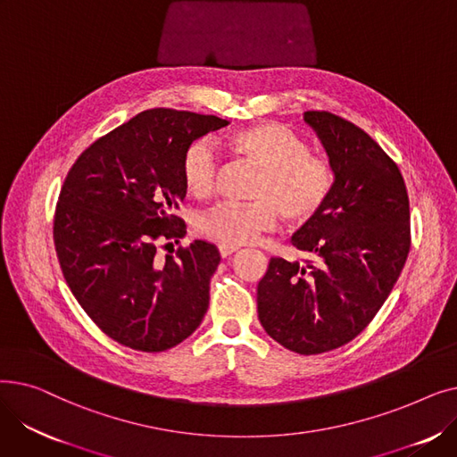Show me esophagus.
Segmentation results:
<instances>
[{"instance_id": "34e87169", "label": "esophagus", "mask_w": 457, "mask_h": 457, "mask_svg": "<svg viewBox=\"0 0 457 457\" xmlns=\"http://www.w3.org/2000/svg\"><path fill=\"white\" fill-rule=\"evenodd\" d=\"M219 250H220V255H222V257H224V259H226V257H229V255H233V253H235V252H237V250H238V248H233V246H220V248H219Z\"/></svg>"}]
</instances>
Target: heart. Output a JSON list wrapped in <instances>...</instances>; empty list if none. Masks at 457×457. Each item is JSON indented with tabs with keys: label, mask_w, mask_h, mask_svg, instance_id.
Here are the masks:
<instances>
[{
	"label": "heart",
	"mask_w": 457,
	"mask_h": 457,
	"mask_svg": "<svg viewBox=\"0 0 457 457\" xmlns=\"http://www.w3.org/2000/svg\"><path fill=\"white\" fill-rule=\"evenodd\" d=\"M229 146L261 170L250 205L220 204L198 220V231L220 246H243L276 228L279 212L287 222L305 224L324 209L333 170L326 159L311 155L309 144L293 129L259 122L229 135ZM219 157L207 142L196 140L181 161L188 195L209 198L214 192Z\"/></svg>",
	"instance_id": "heart-1"
}]
</instances>
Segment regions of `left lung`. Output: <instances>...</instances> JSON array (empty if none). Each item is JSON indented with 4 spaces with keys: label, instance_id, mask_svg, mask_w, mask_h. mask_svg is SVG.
Returning a JSON list of instances; mask_svg holds the SVG:
<instances>
[{
    "label": "left lung",
    "instance_id": "8db88e82",
    "mask_svg": "<svg viewBox=\"0 0 457 457\" xmlns=\"http://www.w3.org/2000/svg\"><path fill=\"white\" fill-rule=\"evenodd\" d=\"M303 120L328 154L333 188L291 238L315 261L272 257L257 285V313L281 346L313 355L369 326L405 265L411 235L403 178L379 144L328 111H307Z\"/></svg>",
    "mask_w": 457,
    "mask_h": 457
}]
</instances>
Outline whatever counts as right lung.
<instances>
[{
    "label": "right lung",
    "instance_id": "right-lung-1",
    "mask_svg": "<svg viewBox=\"0 0 457 457\" xmlns=\"http://www.w3.org/2000/svg\"><path fill=\"white\" fill-rule=\"evenodd\" d=\"M228 124L150 109L96 140L70 168L54 220L57 257L71 295L116 343L162 352L202 324L219 248L195 241L162 261L155 255L187 233L176 214L187 195V148Z\"/></svg>",
    "mask_w": 457,
    "mask_h": 457
}]
</instances>
